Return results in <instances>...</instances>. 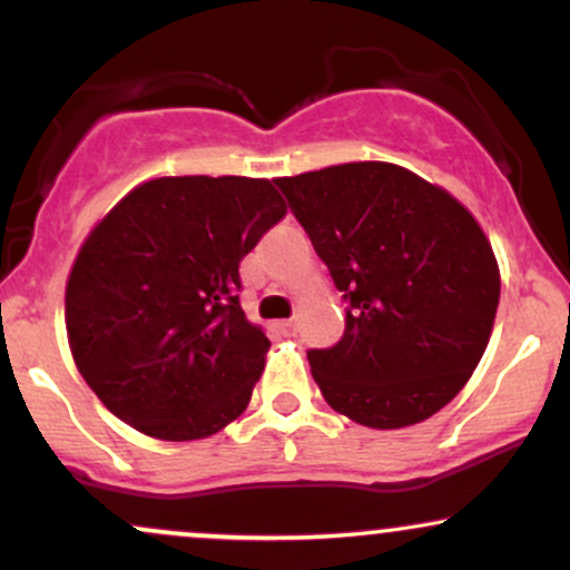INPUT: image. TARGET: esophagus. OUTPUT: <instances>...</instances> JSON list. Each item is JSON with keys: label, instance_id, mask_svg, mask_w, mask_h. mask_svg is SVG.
Returning a JSON list of instances; mask_svg holds the SVG:
<instances>
[{"label": "esophagus", "instance_id": "1", "mask_svg": "<svg viewBox=\"0 0 570 570\" xmlns=\"http://www.w3.org/2000/svg\"><path fill=\"white\" fill-rule=\"evenodd\" d=\"M276 330L281 332V335H294V332H297V324H294V322H278Z\"/></svg>", "mask_w": 570, "mask_h": 570}]
</instances>
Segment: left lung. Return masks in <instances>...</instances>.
<instances>
[{
	"label": "left lung",
	"mask_w": 570,
	"mask_h": 570,
	"mask_svg": "<svg viewBox=\"0 0 570 570\" xmlns=\"http://www.w3.org/2000/svg\"><path fill=\"white\" fill-rule=\"evenodd\" d=\"M276 185L348 303L343 337L307 351L326 404L370 429L440 412L480 364L501 297L499 263L469 208L381 160Z\"/></svg>",
	"instance_id": "1"
}]
</instances>
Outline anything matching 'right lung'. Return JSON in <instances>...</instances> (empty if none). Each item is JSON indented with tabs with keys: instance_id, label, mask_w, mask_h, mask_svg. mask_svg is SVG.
<instances>
[{
	"instance_id": "add662e5",
	"label": "right lung",
	"mask_w": 570,
	"mask_h": 570,
	"mask_svg": "<svg viewBox=\"0 0 570 570\" xmlns=\"http://www.w3.org/2000/svg\"><path fill=\"white\" fill-rule=\"evenodd\" d=\"M284 214L271 179L160 176L98 222L67 281V335L109 412L189 442L246 410L271 340L238 303V265Z\"/></svg>"
}]
</instances>
